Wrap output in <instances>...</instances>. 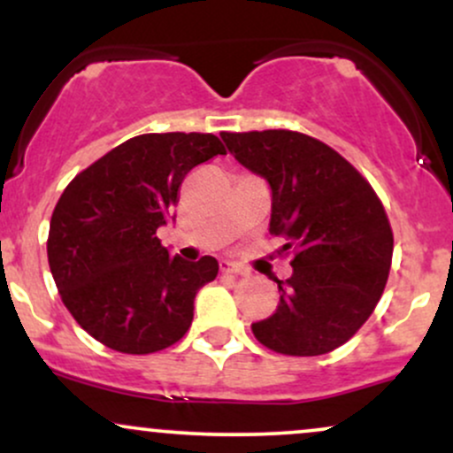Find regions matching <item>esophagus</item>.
Masks as SVG:
<instances>
[{
    "label": "esophagus",
    "instance_id": "esophagus-1",
    "mask_svg": "<svg viewBox=\"0 0 453 453\" xmlns=\"http://www.w3.org/2000/svg\"><path fill=\"white\" fill-rule=\"evenodd\" d=\"M219 270L226 274H244V268L241 266V264L232 262V259H221Z\"/></svg>",
    "mask_w": 453,
    "mask_h": 453
}]
</instances>
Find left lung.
Instances as JSON below:
<instances>
[{
  "label": "left lung",
  "mask_w": 453,
  "mask_h": 453,
  "mask_svg": "<svg viewBox=\"0 0 453 453\" xmlns=\"http://www.w3.org/2000/svg\"><path fill=\"white\" fill-rule=\"evenodd\" d=\"M234 159L273 194L270 234L292 251L279 306L251 324L268 349L321 356L360 330L386 289L394 236L368 180L334 149L289 129L221 134Z\"/></svg>",
  "instance_id": "1"
}]
</instances>
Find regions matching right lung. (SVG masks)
<instances>
[{
  "label": "right lung",
  "instance_id": "right-lung-1",
  "mask_svg": "<svg viewBox=\"0 0 453 453\" xmlns=\"http://www.w3.org/2000/svg\"><path fill=\"white\" fill-rule=\"evenodd\" d=\"M226 155L212 134H142L74 176L50 217L49 266L82 330L114 351L174 345L194 319L197 289L219 273L215 257L185 262L161 247L180 183Z\"/></svg>",
  "mask_w": 453,
  "mask_h": 453
}]
</instances>
